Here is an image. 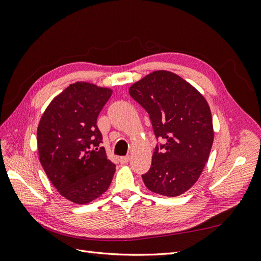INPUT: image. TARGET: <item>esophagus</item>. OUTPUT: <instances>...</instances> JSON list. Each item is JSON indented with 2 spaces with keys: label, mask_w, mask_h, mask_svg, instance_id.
<instances>
[{
  "label": "esophagus",
  "mask_w": 261,
  "mask_h": 261,
  "mask_svg": "<svg viewBox=\"0 0 261 261\" xmlns=\"http://www.w3.org/2000/svg\"><path fill=\"white\" fill-rule=\"evenodd\" d=\"M129 160H130L129 155H126V156H121V158H120V162H121L122 164H126V163H128V162H129Z\"/></svg>",
  "instance_id": "obj_1"
}]
</instances>
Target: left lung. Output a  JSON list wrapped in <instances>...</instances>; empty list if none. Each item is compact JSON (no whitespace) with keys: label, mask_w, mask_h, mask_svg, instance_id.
<instances>
[{"label":"left lung","mask_w":261,"mask_h":261,"mask_svg":"<svg viewBox=\"0 0 261 261\" xmlns=\"http://www.w3.org/2000/svg\"><path fill=\"white\" fill-rule=\"evenodd\" d=\"M130 97L149 114L156 139L150 170L143 175L155 194L176 197L187 192L206 165L213 144L207 100L178 75L155 70L133 84Z\"/></svg>","instance_id":"left-lung-1"}]
</instances>
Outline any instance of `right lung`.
Listing matches in <instances>:
<instances>
[{"label": "right lung", "instance_id": "add662e5", "mask_svg": "<svg viewBox=\"0 0 261 261\" xmlns=\"http://www.w3.org/2000/svg\"><path fill=\"white\" fill-rule=\"evenodd\" d=\"M112 89L77 82L55 97L37 129L39 159L53 186L66 199L85 204L105 194L115 173L97 118Z\"/></svg>", "mask_w": 261, "mask_h": 261}]
</instances>
